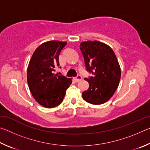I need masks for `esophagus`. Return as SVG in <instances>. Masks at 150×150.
<instances>
[{"mask_svg":"<svg viewBox=\"0 0 150 150\" xmlns=\"http://www.w3.org/2000/svg\"><path fill=\"white\" fill-rule=\"evenodd\" d=\"M82 77H81L80 75H78L77 77L74 79V80L75 81V82H79L81 80H82Z\"/></svg>","mask_w":150,"mask_h":150,"instance_id":"34e87169","label":"esophagus"}]
</instances>
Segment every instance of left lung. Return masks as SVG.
Here are the masks:
<instances>
[{"instance_id": "obj_1", "label": "left lung", "mask_w": 150, "mask_h": 150, "mask_svg": "<svg viewBox=\"0 0 150 150\" xmlns=\"http://www.w3.org/2000/svg\"><path fill=\"white\" fill-rule=\"evenodd\" d=\"M80 50L87 71L93 74L85 78L89 84L83 98L92 105H101L110 99L118 87L121 71L112 48L98 41L81 42Z\"/></svg>"}]
</instances>
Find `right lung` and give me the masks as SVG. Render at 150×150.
<instances>
[{
  "instance_id": "right-lung-1",
  "label": "right lung",
  "mask_w": 150,
  "mask_h": 150,
  "mask_svg": "<svg viewBox=\"0 0 150 150\" xmlns=\"http://www.w3.org/2000/svg\"><path fill=\"white\" fill-rule=\"evenodd\" d=\"M66 42L43 43L34 51L27 71L30 92L40 105L51 108L60 105L66 90L72 83L71 79L54 74L59 65V55Z\"/></svg>"
}]
</instances>
